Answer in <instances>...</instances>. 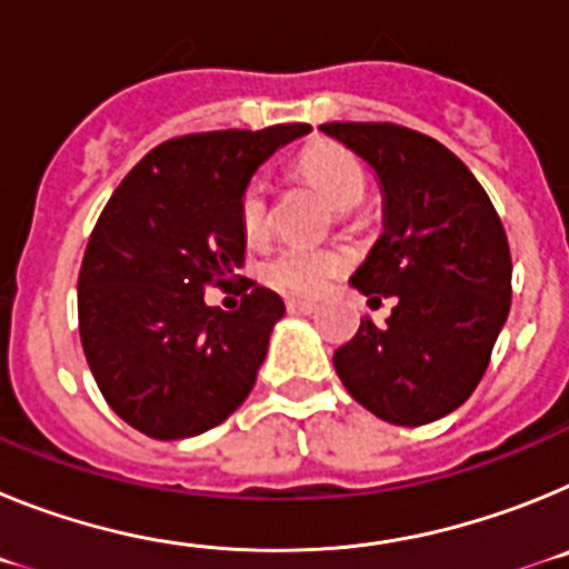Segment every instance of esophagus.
Masks as SVG:
<instances>
[{"label": "esophagus", "instance_id": "34e87169", "mask_svg": "<svg viewBox=\"0 0 569 569\" xmlns=\"http://www.w3.org/2000/svg\"><path fill=\"white\" fill-rule=\"evenodd\" d=\"M288 310H290V313H299V316H310V313H316V301H301V299H288Z\"/></svg>", "mask_w": 569, "mask_h": 569}]
</instances>
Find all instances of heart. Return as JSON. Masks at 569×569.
<instances>
[{
    "label": "heart",
    "mask_w": 569,
    "mask_h": 569,
    "mask_svg": "<svg viewBox=\"0 0 569 569\" xmlns=\"http://www.w3.org/2000/svg\"><path fill=\"white\" fill-rule=\"evenodd\" d=\"M301 173L336 210H353L367 190L365 170L353 153L341 148H313L301 159ZM239 224L248 241L264 239L270 224V202L264 179H250L239 196ZM345 270V256L328 248L288 244L261 264V279L273 290L299 299L325 293L330 281Z\"/></svg>",
    "instance_id": "heart-1"
}]
</instances>
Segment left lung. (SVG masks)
Wrapping results in <instances>:
<instances>
[{
  "label": "left lung",
  "mask_w": 569,
  "mask_h": 569,
  "mask_svg": "<svg viewBox=\"0 0 569 569\" xmlns=\"http://www.w3.org/2000/svg\"><path fill=\"white\" fill-rule=\"evenodd\" d=\"M321 130L373 168L385 233L350 284L396 296L385 325L361 319L333 353L347 393L390 425L419 427L465 405L510 313L507 233L479 179L425 133L390 122Z\"/></svg>",
  "instance_id": "left-lung-1"
}]
</instances>
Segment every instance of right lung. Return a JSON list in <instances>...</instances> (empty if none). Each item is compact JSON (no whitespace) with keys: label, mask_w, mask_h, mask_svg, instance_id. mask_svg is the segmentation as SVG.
Wrapping results in <instances>:
<instances>
[{"label":"right lung","mask_w":569,"mask_h":569,"mask_svg":"<svg viewBox=\"0 0 569 569\" xmlns=\"http://www.w3.org/2000/svg\"><path fill=\"white\" fill-rule=\"evenodd\" d=\"M310 124L210 130L162 142L104 204L79 270V336L104 401L159 441L222 425L256 385L279 293L244 279L239 310L204 288L244 264L239 196Z\"/></svg>","instance_id":"obj_1"}]
</instances>
